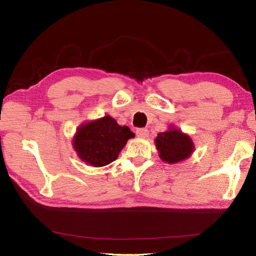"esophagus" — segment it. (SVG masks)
<instances>
[{"instance_id":"esophagus-1","label":"esophagus","mask_w":256,"mask_h":256,"mask_svg":"<svg viewBox=\"0 0 256 256\" xmlns=\"http://www.w3.org/2000/svg\"><path fill=\"white\" fill-rule=\"evenodd\" d=\"M136 135L138 138H145L148 136V128H140L136 130Z\"/></svg>"}]
</instances>
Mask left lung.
I'll return each instance as SVG.
<instances>
[{
  "mask_svg": "<svg viewBox=\"0 0 256 256\" xmlns=\"http://www.w3.org/2000/svg\"><path fill=\"white\" fill-rule=\"evenodd\" d=\"M155 143L160 158L170 164L186 160L194 150V144L188 135L175 128L160 133Z\"/></svg>",
  "mask_w": 256,
  "mask_h": 256,
  "instance_id": "1",
  "label": "left lung"
}]
</instances>
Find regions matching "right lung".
Returning <instances> with one entry per match:
<instances>
[{
	"label": "right lung",
	"instance_id": "right-lung-1",
	"mask_svg": "<svg viewBox=\"0 0 256 256\" xmlns=\"http://www.w3.org/2000/svg\"><path fill=\"white\" fill-rule=\"evenodd\" d=\"M134 133L128 126H120L111 116H104L80 126L74 140V148L84 162L101 167L116 160L128 140Z\"/></svg>",
	"mask_w": 256,
	"mask_h": 256
}]
</instances>
